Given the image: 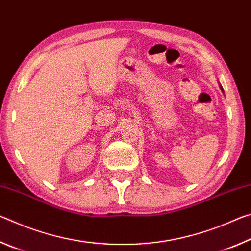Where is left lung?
I'll use <instances>...</instances> for the list:
<instances>
[{"label": "left lung", "mask_w": 251, "mask_h": 251, "mask_svg": "<svg viewBox=\"0 0 251 251\" xmlns=\"http://www.w3.org/2000/svg\"><path fill=\"white\" fill-rule=\"evenodd\" d=\"M222 90H223V87H222Z\"/></svg>", "instance_id": "8db88e82"}]
</instances>
